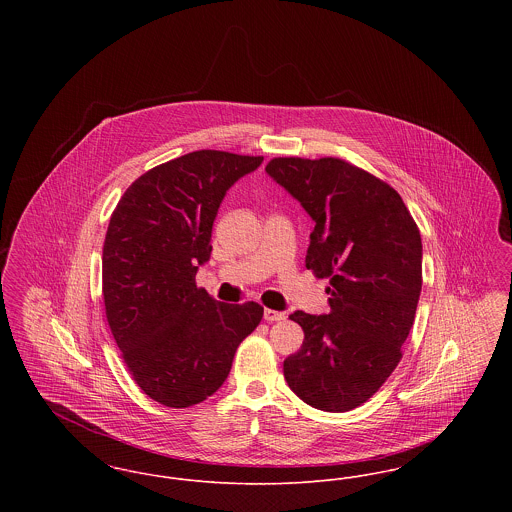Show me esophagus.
<instances>
[{"label":"esophagus","instance_id":"obj_1","mask_svg":"<svg viewBox=\"0 0 512 512\" xmlns=\"http://www.w3.org/2000/svg\"><path fill=\"white\" fill-rule=\"evenodd\" d=\"M286 315L280 311H272V309H265V320L267 322H276V320H284Z\"/></svg>","mask_w":512,"mask_h":512}]
</instances>
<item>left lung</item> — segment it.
Wrapping results in <instances>:
<instances>
[{
    "label": "left lung",
    "instance_id": "obj_1",
    "mask_svg": "<svg viewBox=\"0 0 512 512\" xmlns=\"http://www.w3.org/2000/svg\"><path fill=\"white\" fill-rule=\"evenodd\" d=\"M268 176L315 220L305 265L330 278V313L290 315L305 340L284 376L307 405L345 413L368 401L401 361L422 290V242L401 195L334 157H278Z\"/></svg>",
    "mask_w": 512,
    "mask_h": 512
}]
</instances>
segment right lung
Masks as SVG:
<instances>
[{"label":"right lung","instance_id":"obj_1","mask_svg":"<svg viewBox=\"0 0 512 512\" xmlns=\"http://www.w3.org/2000/svg\"><path fill=\"white\" fill-rule=\"evenodd\" d=\"M261 163L192 151L142 174L111 215L101 257L105 315L132 378L161 405L192 407L219 390L263 318L259 303H219L195 286L224 195Z\"/></svg>","mask_w":512,"mask_h":512}]
</instances>
